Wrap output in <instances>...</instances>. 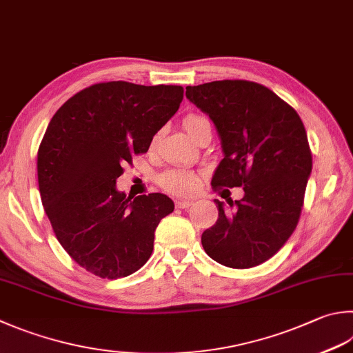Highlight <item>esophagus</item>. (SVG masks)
<instances>
[{
	"instance_id": "1",
	"label": "esophagus",
	"mask_w": 353,
	"mask_h": 353,
	"mask_svg": "<svg viewBox=\"0 0 353 353\" xmlns=\"http://www.w3.org/2000/svg\"><path fill=\"white\" fill-rule=\"evenodd\" d=\"M175 205L178 209H189L192 205V201H188V199H176Z\"/></svg>"
}]
</instances>
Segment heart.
I'll use <instances>...</instances> for the list:
<instances>
[{
	"label": "heart",
	"instance_id": "obj_1",
	"mask_svg": "<svg viewBox=\"0 0 353 353\" xmlns=\"http://www.w3.org/2000/svg\"><path fill=\"white\" fill-rule=\"evenodd\" d=\"M205 118L198 117V115H189L184 118V129L188 130V134H190L192 129L195 128L196 124L204 121ZM198 174H195L194 170L189 169H174V170H168L165 174L161 175L159 178V183H161L163 188L174 194L176 196H189L194 194L196 190L198 185Z\"/></svg>",
	"mask_w": 353,
	"mask_h": 353
}]
</instances>
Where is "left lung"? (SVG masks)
Segmentation results:
<instances>
[{"label": "left lung", "mask_w": 353, "mask_h": 353, "mask_svg": "<svg viewBox=\"0 0 353 353\" xmlns=\"http://www.w3.org/2000/svg\"><path fill=\"white\" fill-rule=\"evenodd\" d=\"M185 97L214 121L224 158L214 189L243 188L232 209L215 199L218 219L201 244L212 259L232 269L268 261L294 234L312 172V154L296 110L264 85L223 79L188 85Z\"/></svg>", "instance_id": "obj_1"}]
</instances>
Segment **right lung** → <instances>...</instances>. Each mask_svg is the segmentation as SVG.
<instances>
[{
  "mask_svg": "<svg viewBox=\"0 0 353 353\" xmlns=\"http://www.w3.org/2000/svg\"><path fill=\"white\" fill-rule=\"evenodd\" d=\"M181 85L98 83L57 110L38 149V185L57 239L77 264L108 280L141 269L155 229L174 212L163 194L125 196L117 178L176 114Z\"/></svg>",
  "mask_w": 353,
  "mask_h": 353,
  "instance_id": "right-lung-1",
  "label": "right lung"
}]
</instances>
